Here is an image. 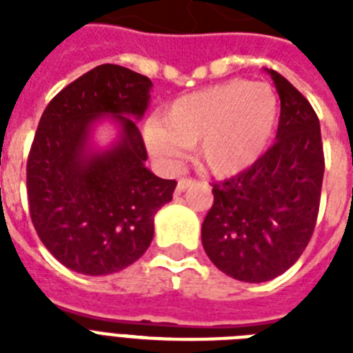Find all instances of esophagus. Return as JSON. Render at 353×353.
I'll list each match as a JSON object with an SVG mask.
<instances>
[{
    "instance_id": "esophagus-1",
    "label": "esophagus",
    "mask_w": 353,
    "mask_h": 353,
    "mask_svg": "<svg viewBox=\"0 0 353 353\" xmlns=\"http://www.w3.org/2000/svg\"><path fill=\"white\" fill-rule=\"evenodd\" d=\"M194 179L192 177H181V179H179V181H177V192H185V190H187L188 187H192L194 185Z\"/></svg>"
}]
</instances>
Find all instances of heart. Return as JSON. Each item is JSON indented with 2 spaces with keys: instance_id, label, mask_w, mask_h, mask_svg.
<instances>
[{
  "instance_id": "heart-1",
  "label": "heart",
  "mask_w": 353,
  "mask_h": 353,
  "mask_svg": "<svg viewBox=\"0 0 353 353\" xmlns=\"http://www.w3.org/2000/svg\"><path fill=\"white\" fill-rule=\"evenodd\" d=\"M279 113V99L269 85L232 80L174 101L163 122L146 124L144 139L163 165H176L185 148L196 146L205 170L229 177L262 157Z\"/></svg>"
}]
</instances>
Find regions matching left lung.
Wrapping results in <instances>:
<instances>
[{
	"mask_svg": "<svg viewBox=\"0 0 353 353\" xmlns=\"http://www.w3.org/2000/svg\"><path fill=\"white\" fill-rule=\"evenodd\" d=\"M280 97L276 143L247 170L212 183L201 225L210 262L241 282H268L293 265L317 223L324 152L317 113L273 69Z\"/></svg>",
	"mask_w": 353,
	"mask_h": 353,
	"instance_id": "8db88e82",
	"label": "left lung"
}]
</instances>
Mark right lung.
I'll return each mask as SVG.
<instances>
[{"instance_id":"right-lung-1","label":"right lung","mask_w":353,"mask_h":353,"mask_svg":"<svg viewBox=\"0 0 353 353\" xmlns=\"http://www.w3.org/2000/svg\"><path fill=\"white\" fill-rule=\"evenodd\" d=\"M152 80L102 63L65 85L41 115L27 159V196L41 243L65 268L110 274L143 256L154 238L155 212L176 179H161L136 121L150 102ZM113 114L121 137L110 150L89 146L92 122Z\"/></svg>"}]
</instances>
